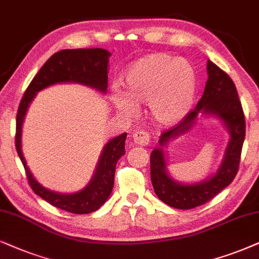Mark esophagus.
<instances>
[{
  "instance_id": "esophagus-1",
  "label": "esophagus",
  "mask_w": 259,
  "mask_h": 259,
  "mask_svg": "<svg viewBox=\"0 0 259 259\" xmlns=\"http://www.w3.org/2000/svg\"><path fill=\"white\" fill-rule=\"evenodd\" d=\"M133 141L136 146H147L150 142V134L147 133L146 130L136 132L133 135Z\"/></svg>"
}]
</instances>
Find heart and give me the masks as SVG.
Listing matches in <instances>:
<instances>
[{
	"label": "heart",
	"instance_id": "obj_1",
	"mask_svg": "<svg viewBox=\"0 0 259 259\" xmlns=\"http://www.w3.org/2000/svg\"><path fill=\"white\" fill-rule=\"evenodd\" d=\"M125 91L113 88V104L126 116H135L139 104L147 103L151 119L160 125L180 122L191 110L196 81L187 61L163 53L136 60L124 75Z\"/></svg>",
	"mask_w": 259,
	"mask_h": 259
}]
</instances>
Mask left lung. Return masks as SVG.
<instances>
[{
    "label": "left lung",
    "mask_w": 259,
    "mask_h": 259,
    "mask_svg": "<svg viewBox=\"0 0 259 259\" xmlns=\"http://www.w3.org/2000/svg\"><path fill=\"white\" fill-rule=\"evenodd\" d=\"M207 74L204 95L195 109L188 112L178 125L162 134L158 142L161 147H164L171 139L188 132L200 112L214 115L222 119L231 139L218 171L208 180L193 185L180 184L169 177L162 148L151 151L150 177L154 191L161 201L174 208L191 209L206 204L233 181L239 169L245 139V117L242 103L230 75L211 60L207 61Z\"/></svg>",
    "instance_id": "1"
}]
</instances>
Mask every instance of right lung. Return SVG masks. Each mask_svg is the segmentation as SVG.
Here are the masks:
<instances>
[{
	"label": "right lung",
	"mask_w": 259,
	"mask_h": 259,
	"mask_svg": "<svg viewBox=\"0 0 259 259\" xmlns=\"http://www.w3.org/2000/svg\"><path fill=\"white\" fill-rule=\"evenodd\" d=\"M110 55V52L103 48H78L57 52L45 63L30 81L17 110L15 147L25 167L29 186L35 194L54 207L74 214H88L97 211L111 194L117 161L125 153L124 146L126 133L110 140L105 144L94 178L84 189L72 194H61L42 187L30 173L21 150L22 123L29 103L35 97L36 92L51 85L58 82H78L105 92L108 89Z\"/></svg>",
	"instance_id": "add662e5"
}]
</instances>
